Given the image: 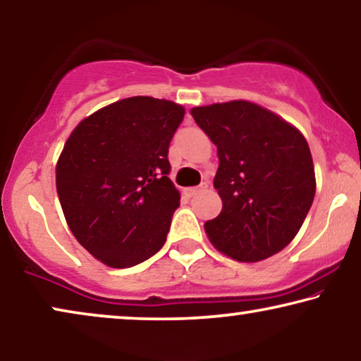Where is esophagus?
Here are the masks:
<instances>
[{
    "label": "esophagus",
    "instance_id": "esophagus-1",
    "mask_svg": "<svg viewBox=\"0 0 361 361\" xmlns=\"http://www.w3.org/2000/svg\"><path fill=\"white\" fill-rule=\"evenodd\" d=\"M206 188H208V185L201 183L200 186H196V188H186L185 193H186V196H188V198H193V196H196V195L200 193V191H203Z\"/></svg>",
    "mask_w": 361,
    "mask_h": 361
}]
</instances>
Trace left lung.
<instances>
[{
  "instance_id": "left-lung-1",
  "label": "left lung",
  "mask_w": 361,
  "mask_h": 361,
  "mask_svg": "<svg viewBox=\"0 0 361 361\" xmlns=\"http://www.w3.org/2000/svg\"><path fill=\"white\" fill-rule=\"evenodd\" d=\"M218 148L214 188L223 209L204 223L218 251L257 262L299 233L315 196V171L304 135L271 110L246 100L191 110Z\"/></svg>"
}]
</instances>
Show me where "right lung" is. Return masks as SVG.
<instances>
[{
    "instance_id": "1",
    "label": "right lung",
    "mask_w": 361,
    "mask_h": 361,
    "mask_svg": "<svg viewBox=\"0 0 361 361\" xmlns=\"http://www.w3.org/2000/svg\"><path fill=\"white\" fill-rule=\"evenodd\" d=\"M185 109L130 97L84 118L56 166V186L77 241L110 267L137 266L166 241L180 193L168 148Z\"/></svg>"
}]
</instances>
